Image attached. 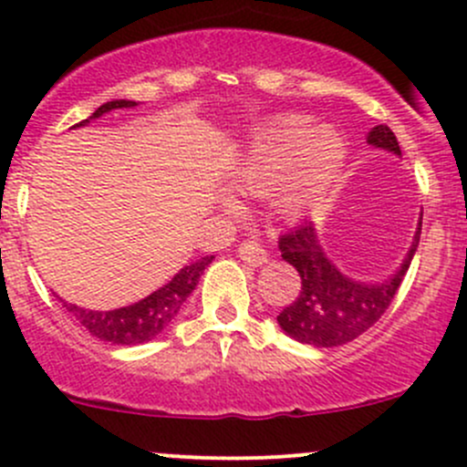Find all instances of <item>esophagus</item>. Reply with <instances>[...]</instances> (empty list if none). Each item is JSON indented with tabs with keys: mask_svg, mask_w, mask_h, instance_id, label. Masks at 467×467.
I'll return each mask as SVG.
<instances>
[{
	"mask_svg": "<svg viewBox=\"0 0 467 467\" xmlns=\"http://www.w3.org/2000/svg\"><path fill=\"white\" fill-rule=\"evenodd\" d=\"M238 254L240 258H243L244 263L252 265V267H260V265L267 263V249L260 244L258 238H249L244 240V243H240Z\"/></svg>",
	"mask_w": 467,
	"mask_h": 467,
	"instance_id": "obj_1",
	"label": "esophagus"
}]
</instances>
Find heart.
<instances>
[{
    "label": "heart",
    "mask_w": 467,
    "mask_h": 467,
    "mask_svg": "<svg viewBox=\"0 0 467 467\" xmlns=\"http://www.w3.org/2000/svg\"><path fill=\"white\" fill-rule=\"evenodd\" d=\"M343 160V142L334 131L312 129L305 118H285L240 164L234 189L244 195H263L278 187V209L296 215L332 189Z\"/></svg>",
    "instance_id": "1"
}]
</instances>
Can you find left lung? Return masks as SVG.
<instances>
[{
    "mask_svg": "<svg viewBox=\"0 0 467 467\" xmlns=\"http://www.w3.org/2000/svg\"><path fill=\"white\" fill-rule=\"evenodd\" d=\"M368 142L376 149L400 155L399 140L385 124H379L368 133ZM420 224H423V213L403 265L396 269L394 275L380 283H358L340 274L325 255L314 224L307 220L292 232L280 235V255L300 275L298 298L278 314V325L283 332L298 343L314 345V348H338L368 332L392 305L408 274L419 247Z\"/></svg>",
    "mask_w": 467,
    "mask_h": 467,
    "instance_id": "8db88e82",
    "label": "left lung"
}]
</instances>
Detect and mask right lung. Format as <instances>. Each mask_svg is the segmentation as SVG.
<instances>
[{
	"instance_id": "1",
	"label": "right lung",
	"mask_w": 467,
	"mask_h": 467,
	"mask_svg": "<svg viewBox=\"0 0 467 467\" xmlns=\"http://www.w3.org/2000/svg\"><path fill=\"white\" fill-rule=\"evenodd\" d=\"M131 107H135V102H131V99H113V102L102 104L91 118L75 124V127H84V124L99 118V115L113 111V109ZM212 260L213 255H204V258L187 265V267L180 269L164 287L155 289L151 296L142 298L140 303L129 305V307L111 309V312H93V309L78 307V305L71 303H64V307H67L68 312L91 332V336H95V338L109 340V343L113 345L149 343L155 336L162 334L164 327H169V323L178 316L182 303L189 298V294L193 292L200 275H202L204 269L209 267Z\"/></svg>"
}]
</instances>
